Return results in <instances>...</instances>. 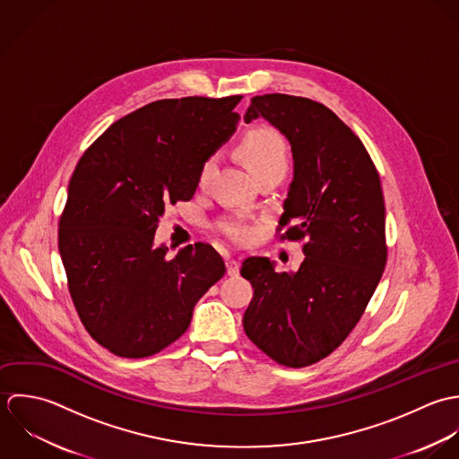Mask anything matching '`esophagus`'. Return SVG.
Returning <instances> with one entry per match:
<instances>
[{"label":"esophagus","instance_id":"34e87169","mask_svg":"<svg viewBox=\"0 0 459 459\" xmlns=\"http://www.w3.org/2000/svg\"><path fill=\"white\" fill-rule=\"evenodd\" d=\"M227 275H239V263L236 259H227Z\"/></svg>","mask_w":459,"mask_h":459}]
</instances>
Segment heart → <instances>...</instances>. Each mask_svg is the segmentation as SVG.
<instances>
[{
  "label": "heart",
  "instance_id": "obj_1",
  "mask_svg": "<svg viewBox=\"0 0 459 459\" xmlns=\"http://www.w3.org/2000/svg\"><path fill=\"white\" fill-rule=\"evenodd\" d=\"M238 152L245 165L248 167V170L254 174V178L272 170H287V145L281 134L272 127H259L248 131L241 140ZM212 167L214 158H207L198 170V183L204 184L207 181ZM216 227L220 234H223L227 239L234 243H247L252 234L248 223L243 218H225Z\"/></svg>",
  "mask_w": 459,
  "mask_h": 459
}]
</instances>
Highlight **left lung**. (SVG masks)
<instances>
[{
	"instance_id": "8db88e82",
	"label": "left lung",
	"mask_w": 459,
	"mask_h": 459,
	"mask_svg": "<svg viewBox=\"0 0 459 459\" xmlns=\"http://www.w3.org/2000/svg\"><path fill=\"white\" fill-rule=\"evenodd\" d=\"M259 117L290 143L294 178L276 230L303 239L305 259L294 273H276L266 257L243 263L254 287L243 326L280 366H312L351 333L383 275V191L360 138L325 104L266 93L252 99L245 122Z\"/></svg>"
}]
</instances>
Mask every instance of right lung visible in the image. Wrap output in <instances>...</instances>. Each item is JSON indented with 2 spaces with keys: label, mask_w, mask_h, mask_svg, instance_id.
<instances>
[{
  "label": "right lung",
  "mask_w": 459,
  "mask_h": 459,
  "mask_svg": "<svg viewBox=\"0 0 459 459\" xmlns=\"http://www.w3.org/2000/svg\"><path fill=\"white\" fill-rule=\"evenodd\" d=\"M241 99L151 102L113 122L78 161L58 250L83 326L113 355L143 359L170 346L225 275L211 245L169 259L154 234L167 207L191 200L202 163L236 131Z\"/></svg>",
  "instance_id": "1"
}]
</instances>
